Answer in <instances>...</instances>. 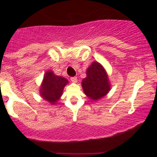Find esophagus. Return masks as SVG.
<instances>
[{"label": "esophagus", "mask_w": 157, "mask_h": 157, "mask_svg": "<svg viewBox=\"0 0 157 157\" xmlns=\"http://www.w3.org/2000/svg\"><path fill=\"white\" fill-rule=\"evenodd\" d=\"M71 82H73V83H77V77H71Z\"/></svg>", "instance_id": "esophagus-1"}]
</instances>
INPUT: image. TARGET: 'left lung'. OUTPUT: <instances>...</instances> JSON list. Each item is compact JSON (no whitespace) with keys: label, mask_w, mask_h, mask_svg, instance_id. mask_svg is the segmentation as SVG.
Returning a JSON list of instances; mask_svg holds the SVG:
<instances>
[{"label":"left lung","mask_w":157,"mask_h":157,"mask_svg":"<svg viewBox=\"0 0 157 157\" xmlns=\"http://www.w3.org/2000/svg\"><path fill=\"white\" fill-rule=\"evenodd\" d=\"M110 86L104 67L96 61L92 63L86 71V78L82 80V87L85 94L92 100H99L109 93Z\"/></svg>","instance_id":"left-lung-1"}]
</instances>
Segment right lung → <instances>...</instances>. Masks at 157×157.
<instances>
[{"mask_svg": "<svg viewBox=\"0 0 157 157\" xmlns=\"http://www.w3.org/2000/svg\"><path fill=\"white\" fill-rule=\"evenodd\" d=\"M67 83L68 80L64 77L55 75L52 71H47L39 90L41 96L51 104L55 105L61 96L64 87Z\"/></svg>", "mask_w": 157, "mask_h": 157, "instance_id": "obj_1", "label": "right lung"}]
</instances>
